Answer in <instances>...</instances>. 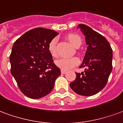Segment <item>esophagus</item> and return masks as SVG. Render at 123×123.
I'll use <instances>...</instances> for the list:
<instances>
[{
    "mask_svg": "<svg viewBox=\"0 0 123 123\" xmlns=\"http://www.w3.org/2000/svg\"><path fill=\"white\" fill-rule=\"evenodd\" d=\"M66 71L62 70H61V74H66Z\"/></svg>",
    "mask_w": 123,
    "mask_h": 123,
    "instance_id": "esophagus-1",
    "label": "esophagus"
}]
</instances>
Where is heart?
Wrapping results in <instances>:
<instances>
[{
	"label": "heart",
	"mask_w": 123,
	"mask_h": 123,
	"mask_svg": "<svg viewBox=\"0 0 123 123\" xmlns=\"http://www.w3.org/2000/svg\"><path fill=\"white\" fill-rule=\"evenodd\" d=\"M66 38L70 42V43L75 48H78L82 43L81 38L79 35L75 34H70L66 36ZM48 51L50 55L53 57H57V40L53 39L50 41L48 44ZM80 62V60L78 57H73L70 58H61L55 61V64L57 67L62 70H68L74 66H77Z\"/></svg>",
	"instance_id": "b5f03b06"
}]
</instances>
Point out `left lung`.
Segmentation results:
<instances>
[{
    "label": "left lung",
    "mask_w": 123,
    "mask_h": 123,
    "mask_svg": "<svg viewBox=\"0 0 123 123\" xmlns=\"http://www.w3.org/2000/svg\"><path fill=\"white\" fill-rule=\"evenodd\" d=\"M78 28L84 34L87 45L82 64L84 72L76 73L75 80L70 83L75 93L92 96L102 90L112 70V49L108 41L91 27L80 24Z\"/></svg>",
    "instance_id": "left-lung-1"
}]
</instances>
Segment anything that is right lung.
<instances>
[{
	"label": "right lung",
	"mask_w": 123,
	"mask_h": 123,
	"mask_svg": "<svg viewBox=\"0 0 123 123\" xmlns=\"http://www.w3.org/2000/svg\"><path fill=\"white\" fill-rule=\"evenodd\" d=\"M58 33L36 28L25 32L13 43L10 56L11 74L21 91L38 99L49 94L61 70L53 63L48 44Z\"/></svg>",
	"instance_id": "right-lung-1"
}]
</instances>
